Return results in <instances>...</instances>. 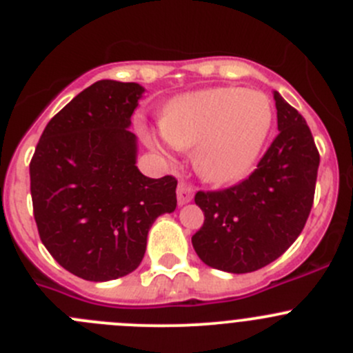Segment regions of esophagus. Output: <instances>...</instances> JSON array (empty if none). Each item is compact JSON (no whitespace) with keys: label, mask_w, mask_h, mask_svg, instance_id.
I'll use <instances>...</instances> for the list:
<instances>
[{"label":"esophagus","mask_w":353,"mask_h":353,"mask_svg":"<svg viewBox=\"0 0 353 353\" xmlns=\"http://www.w3.org/2000/svg\"><path fill=\"white\" fill-rule=\"evenodd\" d=\"M191 199H193V188L184 183V181H179V184H177V201H179V205H186Z\"/></svg>","instance_id":"1"}]
</instances>
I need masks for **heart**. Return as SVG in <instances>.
I'll list each match as a JSON object with an SVG mask.
<instances>
[{"mask_svg": "<svg viewBox=\"0 0 353 353\" xmlns=\"http://www.w3.org/2000/svg\"><path fill=\"white\" fill-rule=\"evenodd\" d=\"M273 108L261 92L210 88L174 99L162 114L160 134L147 133L152 148H193L203 179L223 184L251 172L266 143Z\"/></svg>", "mask_w": 353, "mask_h": 353, "instance_id": "b5f03b06", "label": "heart"}]
</instances>
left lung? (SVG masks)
<instances>
[{"mask_svg":"<svg viewBox=\"0 0 353 353\" xmlns=\"http://www.w3.org/2000/svg\"><path fill=\"white\" fill-rule=\"evenodd\" d=\"M279 131L243 183L198 191L205 222L191 237L205 265L249 273L283 254L304 229L314 201L319 152L304 117L273 94Z\"/></svg>","mask_w":353,"mask_h":353,"instance_id":"obj_1","label":"left lung"}]
</instances>
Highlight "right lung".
Masks as SVG:
<instances>
[{"mask_svg":"<svg viewBox=\"0 0 353 353\" xmlns=\"http://www.w3.org/2000/svg\"><path fill=\"white\" fill-rule=\"evenodd\" d=\"M143 92L138 83L95 81L49 121L30 160L42 244L90 282L134 272L152 223L177 205L176 177L150 179L137 167L128 128Z\"/></svg>","mask_w":353,"mask_h":353,"instance_id":"add662e5","label":"right lung"}]
</instances>
